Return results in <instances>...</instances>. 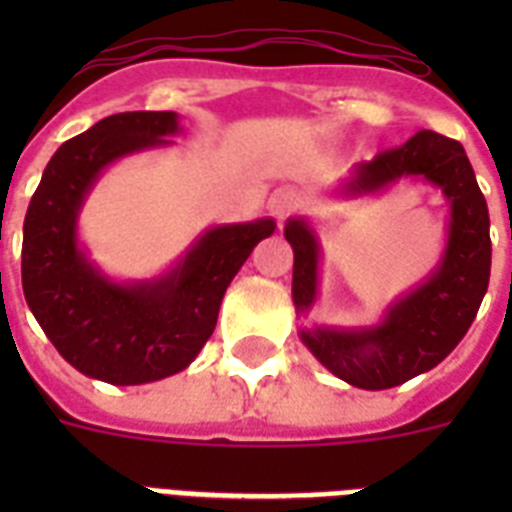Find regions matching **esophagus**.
<instances>
[{
  "instance_id": "34e87169",
  "label": "esophagus",
  "mask_w": 512,
  "mask_h": 512,
  "mask_svg": "<svg viewBox=\"0 0 512 512\" xmlns=\"http://www.w3.org/2000/svg\"><path fill=\"white\" fill-rule=\"evenodd\" d=\"M297 204H300L297 193L287 191V188H281V191H276L271 199H268V207H271V212L276 215V220H279V223L289 215V212H295Z\"/></svg>"
}]
</instances>
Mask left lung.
Listing matches in <instances>:
<instances>
[{
	"label": "left lung",
	"mask_w": 512,
	"mask_h": 512,
	"mask_svg": "<svg viewBox=\"0 0 512 512\" xmlns=\"http://www.w3.org/2000/svg\"><path fill=\"white\" fill-rule=\"evenodd\" d=\"M406 177L438 185L452 204L446 249L436 271L390 305L377 327H313L300 332V340L329 372L364 390L396 388L441 364L470 329L489 287V209L457 140L420 130L404 146L358 164L340 185V193H377ZM284 236L295 249L292 300L297 313H308L319 287V239L303 217L287 220Z\"/></svg>",
	"instance_id": "8db88e82"
}]
</instances>
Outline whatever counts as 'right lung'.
Returning a JSON list of instances; mask_svg holds the SVG:
<instances>
[{"label": "right lung", "instance_id": "obj_1", "mask_svg": "<svg viewBox=\"0 0 512 512\" xmlns=\"http://www.w3.org/2000/svg\"><path fill=\"white\" fill-rule=\"evenodd\" d=\"M175 111H127L66 140L44 167L23 223V295L68 364L111 385H143L183 372L215 332L223 295L252 249L276 228L215 225L154 281L116 284L87 260L76 217L100 172L127 154L170 146Z\"/></svg>", "mask_w": 512, "mask_h": 512}]
</instances>
